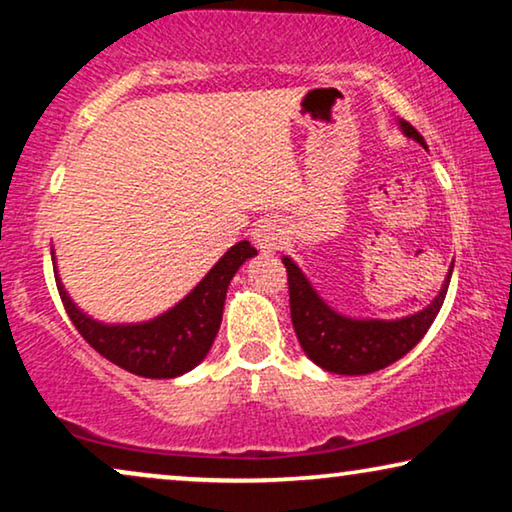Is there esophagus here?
<instances>
[{
  "label": "esophagus",
  "mask_w": 512,
  "mask_h": 512,
  "mask_svg": "<svg viewBox=\"0 0 512 512\" xmlns=\"http://www.w3.org/2000/svg\"><path fill=\"white\" fill-rule=\"evenodd\" d=\"M254 242L261 249H268V251L277 249L279 244L284 242V226H282V221L275 219V216L258 221L256 228H254Z\"/></svg>",
  "instance_id": "obj_1"
}]
</instances>
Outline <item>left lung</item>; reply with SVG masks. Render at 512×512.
Returning <instances> with one entry per match:
<instances>
[{
  "label": "left lung",
  "mask_w": 512,
  "mask_h": 512,
  "mask_svg": "<svg viewBox=\"0 0 512 512\" xmlns=\"http://www.w3.org/2000/svg\"><path fill=\"white\" fill-rule=\"evenodd\" d=\"M401 130L426 149L424 137L408 121H401ZM289 277V303L293 331L300 347L310 359L328 373L368 375L401 359L424 338L433 319L443 307L452 270L447 272L443 289L436 300L422 312L410 317L382 319H349L331 310L319 293L312 289L303 272L291 258H282Z\"/></svg>",
  "instance_id": "1"
}]
</instances>
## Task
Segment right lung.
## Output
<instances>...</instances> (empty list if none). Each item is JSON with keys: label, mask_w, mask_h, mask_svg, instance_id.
Segmentation results:
<instances>
[{"label": "right lung", "mask_w": 512, "mask_h": 512, "mask_svg": "<svg viewBox=\"0 0 512 512\" xmlns=\"http://www.w3.org/2000/svg\"><path fill=\"white\" fill-rule=\"evenodd\" d=\"M251 256H256V249L247 240L237 242L179 305L144 324H100L86 317L69 300L58 275H55V284L76 331L97 354L132 375L170 380V377L188 373L207 356L219 333L230 279Z\"/></svg>", "instance_id": "obj_1"}]
</instances>
